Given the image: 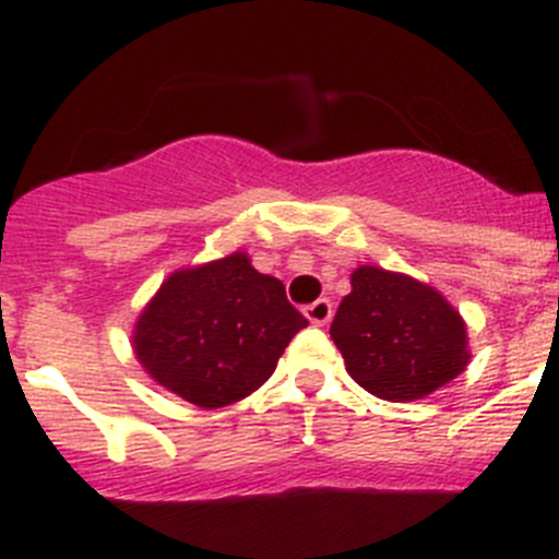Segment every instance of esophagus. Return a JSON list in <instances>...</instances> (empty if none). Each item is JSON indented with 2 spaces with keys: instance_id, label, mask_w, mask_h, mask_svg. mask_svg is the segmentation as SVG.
I'll return each instance as SVG.
<instances>
[{
  "instance_id": "1",
  "label": "esophagus",
  "mask_w": 559,
  "mask_h": 559,
  "mask_svg": "<svg viewBox=\"0 0 559 559\" xmlns=\"http://www.w3.org/2000/svg\"><path fill=\"white\" fill-rule=\"evenodd\" d=\"M304 314H307L309 323L325 325L331 320V314H334V304H331L329 298H318V301L309 304V307L304 309Z\"/></svg>"
}]
</instances>
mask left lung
Returning <instances> with one entry per match:
<instances>
[{"mask_svg": "<svg viewBox=\"0 0 559 559\" xmlns=\"http://www.w3.org/2000/svg\"><path fill=\"white\" fill-rule=\"evenodd\" d=\"M350 285L331 340L361 389L380 400L413 402L465 372V320L435 287L378 266H358Z\"/></svg>", "mask_w": 559, "mask_h": 559, "instance_id": "left-lung-1", "label": "left lung"}]
</instances>
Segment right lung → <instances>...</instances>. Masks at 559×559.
<instances>
[{
	"instance_id": "add662e5",
	"label": "right lung",
	"mask_w": 559,
	"mask_h": 559,
	"mask_svg": "<svg viewBox=\"0 0 559 559\" xmlns=\"http://www.w3.org/2000/svg\"><path fill=\"white\" fill-rule=\"evenodd\" d=\"M307 318L247 252L174 272L138 314L132 350L148 378L198 407L261 389Z\"/></svg>"
}]
</instances>
